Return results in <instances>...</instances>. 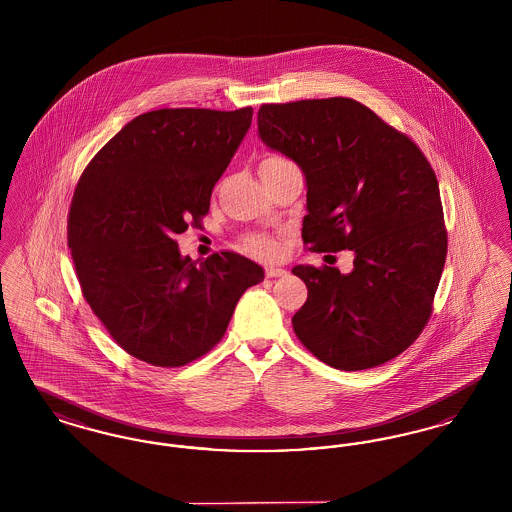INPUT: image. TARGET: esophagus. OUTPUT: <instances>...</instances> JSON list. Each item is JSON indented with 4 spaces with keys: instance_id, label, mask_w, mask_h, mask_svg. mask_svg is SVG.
Returning a JSON list of instances; mask_svg holds the SVG:
<instances>
[{
    "instance_id": "1",
    "label": "esophagus",
    "mask_w": 512,
    "mask_h": 512,
    "mask_svg": "<svg viewBox=\"0 0 512 512\" xmlns=\"http://www.w3.org/2000/svg\"><path fill=\"white\" fill-rule=\"evenodd\" d=\"M288 272L284 270V268H278V267H267L265 268V276L267 278H278V276H286Z\"/></svg>"
}]
</instances>
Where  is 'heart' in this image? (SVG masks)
Wrapping results in <instances>:
<instances>
[{"label": "heart", "mask_w": 512, "mask_h": 512, "mask_svg": "<svg viewBox=\"0 0 512 512\" xmlns=\"http://www.w3.org/2000/svg\"><path fill=\"white\" fill-rule=\"evenodd\" d=\"M265 161H288V159L282 157V155H270ZM242 245H244L247 253H253L257 257H274L278 253V245L274 244L272 240H268V238L251 236V238H245Z\"/></svg>", "instance_id": "heart-1"}]
</instances>
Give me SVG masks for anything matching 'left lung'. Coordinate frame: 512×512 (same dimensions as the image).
<instances>
[{"label":"left lung","mask_w":512,"mask_h":512,"mask_svg":"<svg viewBox=\"0 0 512 512\" xmlns=\"http://www.w3.org/2000/svg\"><path fill=\"white\" fill-rule=\"evenodd\" d=\"M257 124L307 178L303 242L355 253L349 274L293 267L309 290L292 318L295 336L340 370L388 363L434 309L447 255L436 172L407 134L355 99L265 103Z\"/></svg>","instance_id":"left-lung-1"}]
</instances>
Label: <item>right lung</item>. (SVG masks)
<instances>
[{
	"mask_svg": "<svg viewBox=\"0 0 512 512\" xmlns=\"http://www.w3.org/2000/svg\"><path fill=\"white\" fill-rule=\"evenodd\" d=\"M253 109H157L128 122L80 174L67 242L80 290L128 355L176 368L209 353L265 272L234 251L192 261L176 234L199 226Z\"/></svg>",
	"mask_w": 512,
	"mask_h": 512,
	"instance_id": "obj_1",
	"label": "right lung"
}]
</instances>
